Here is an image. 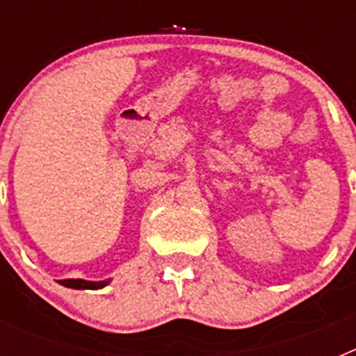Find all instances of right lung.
I'll list each match as a JSON object with an SVG mask.
<instances>
[{"label": "right lung", "instance_id": "right-lung-1", "mask_svg": "<svg viewBox=\"0 0 356 356\" xmlns=\"http://www.w3.org/2000/svg\"><path fill=\"white\" fill-rule=\"evenodd\" d=\"M58 284L65 285L71 289H102L108 284V280L105 282H85V280H58Z\"/></svg>", "mask_w": 356, "mask_h": 356}]
</instances>
